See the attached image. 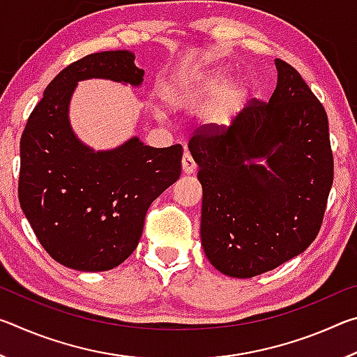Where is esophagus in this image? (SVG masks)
Wrapping results in <instances>:
<instances>
[{"label": "esophagus", "instance_id": "34e87169", "mask_svg": "<svg viewBox=\"0 0 357 357\" xmlns=\"http://www.w3.org/2000/svg\"><path fill=\"white\" fill-rule=\"evenodd\" d=\"M183 172L185 174H193L197 172L195 160H193V157L189 153H184L183 155Z\"/></svg>", "mask_w": 357, "mask_h": 357}]
</instances>
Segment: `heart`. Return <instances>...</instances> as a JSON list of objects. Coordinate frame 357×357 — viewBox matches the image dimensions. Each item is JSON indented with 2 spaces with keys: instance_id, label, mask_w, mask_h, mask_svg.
Here are the masks:
<instances>
[{
  "instance_id": "b5f03b06",
  "label": "heart",
  "mask_w": 357,
  "mask_h": 357,
  "mask_svg": "<svg viewBox=\"0 0 357 357\" xmlns=\"http://www.w3.org/2000/svg\"><path fill=\"white\" fill-rule=\"evenodd\" d=\"M228 72L219 69L203 72V74H190V75H174L170 77L162 86V96L172 108H184L195 102L213 98L223 91L228 83ZM249 83L238 82L231 88L225 89L223 93L217 98V100L209 108L208 121L214 128H228L238 116L239 112L249 96ZM155 114L164 118L165 113L160 108H155Z\"/></svg>"
}]
</instances>
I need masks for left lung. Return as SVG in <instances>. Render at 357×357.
<instances>
[{"mask_svg": "<svg viewBox=\"0 0 357 357\" xmlns=\"http://www.w3.org/2000/svg\"><path fill=\"white\" fill-rule=\"evenodd\" d=\"M274 63L269 102L253 99L228 129H198L189 142L204 255L236 279L273 271L313 243L334 179L324 107L298 70Z\"/></svg>", "mask_w": 357, "mask_h": 357, "instance_id": "1", "label": "left lung"}]
</instances>
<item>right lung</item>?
I'll return each instance as SVG.
<instances>
[{"instance_id":"add662e5","label":"right lung","mask_w":357,"mask_h":357,"mask_svg":"<svg viewBox=\"0 0 357 357\" xmlns=\"http://www.w3.org/2000/svg\"><path fill=\"white\" fill-rule=\"evenodd\" d=\"M129 50L93 53L48 83L20 140L19 200L55 261L83 273L119 266L137 249L149 204L181 176L183 146L151 148L138 137L94 151L78 140L69 104L78 82L143 83Z\"/></svg>"}]
</instances>
